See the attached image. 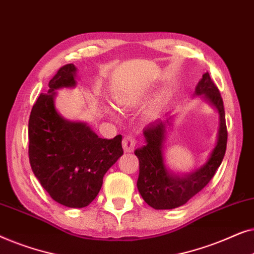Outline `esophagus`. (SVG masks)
<instances>
[{"label": "esophagus", "mask_w": 254, "mask_h": 254, "mask_svg": "<svg viewBox=\"0 0 254 254\" xmlns=\"http://www.w3.org/2000/svg\"><path fill=\"white\" fill-rule=\"evenodd\" d=\"M135 144H136V141L135 138L131 136V135H126L123 140V148L125 152H131L134 151Z\"/></svg>", "instance_id": "1"}]
</instances>
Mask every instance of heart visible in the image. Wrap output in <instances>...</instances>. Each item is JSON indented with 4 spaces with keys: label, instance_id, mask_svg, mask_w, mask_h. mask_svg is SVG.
Segmentation results:
<instances>
[{
    "label": "heart",
    "instance_id": "obj_1",
    "mask_svg": "<svg viewBox=\"0 0 254 254\" xmlns=\"http://www.w3.org/2000/svg\"><path fill=\"white\" fill-rule=\"evenodd\" d=\"M166 104V95L165 93H159V95L156 97L154 102L147 111V119L148 120H156L157 118L161 116L163 109H164Z\"/></svg>",
    "mask_w": 254,
    "mask_h": 254
}]
</instances>
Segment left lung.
Wrapping results in <instances>:
<instances>
[{
	"mask_svg": "<svg viewBox=\"0 0 254 254\" xmlns=\"http://www.w3.org/2000/svg\"><path fill=\"white\" fill-rule=\"evenodd\" d=\"M194 95L202 96L215 107L220 120L216 145L200 169L187 175H178L166 168L164 143L168 129L172 126L171 117L166 121L156 120L145 127V144L134 151L140 165L137 190L145 202L155 209H173L185 204L210 182L223 161L228 140L223 100L208 72L197 83Z\"/></svg>",
	"mask_w": 254,
	"mask_h": 254,
	"instance_id": "1",
	"label": "left lung"
}]
</instances>
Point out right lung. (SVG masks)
<instances>
[{
  "mask_svg": "<svg viewBox=\"0 0 254 254\" xmlns=\"http://www.w3.org/2000/svg\"><path fill=\"white\" fill-rule=\"evenodd\" d=\"M72 64L59 69L41 93L29 120L31 169L52 199L69 208L86 207L95 200L104 175L123 156V136L100 138L88 124L69 121L55 107L57 90L74 88Z\"/></svg>",
  "mask_w": 254,
  "mask_h": 254,
  "instance_id": "obj_1",
  "label": "right lung"
}]
</instances>
